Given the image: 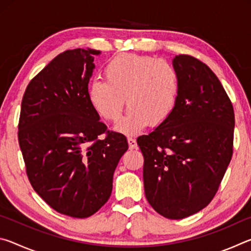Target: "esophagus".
I'll use <instances>...</instances> for the list:
<instances>
[{
	"label": "esophagus",
	"instance_id": "obj_1",
	"mask_svg": "<svg viewBox=\"0 0 251 251\" xmlns=\"http://www.w3.org/2000/svg\"><path fill=\"white\" fill-rule=\"evenodd\" d=\"M127 142H128V146L130 150H134V148L137 147V143H136V139L134 137H131V136H128L127 137Z\"/></svg>",
	"mask_w": 251,
	"mask_h": 251
}]
</instances>
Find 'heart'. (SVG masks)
I'll list each match as a JSON object with an SVG mask.
<instances>
[{"label":"heart","instance_id":"1","mask_svg":"<svg viewBox=\"0 0 251 251\" xmlns=\"http://www.w3.org/2000/svg\"><path fill=\"white\" fill-rule=\"evenodd\" d=\"M105 79H93L88 101L106 121L120 120L126 101L128 109L116 129L135 134L151 124L159 126L175 109L180 92L176 67L163 59L133 53L120 54L106 64Z\"/></svg>","mask_w":251,"mask_h":251}]
</instances>
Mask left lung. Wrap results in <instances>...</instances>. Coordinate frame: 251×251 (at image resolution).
Instances as JSON below:
<instances>
[{"label": "left lung", "mask_w": 251, "mask_h": 251, "mask_svg": "<svg viewBox=\"0 0 251 251\" xmlns=\"http://www.w3.org/2000/svg\"><path fill=\"white\" fill-rule=\"evenodd\" d=\"M180 92L171 117L137 144L151 206L168 219L201 211L215 197L233 151L235 113L222 83L190 55L173 61Z\"/></svg>", "instance_id": "1"}]
</instances>
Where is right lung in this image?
Returning <instances> with one entry per match:
<instances>
[{"instance_id":"1","label":"right lung","mask_w":251,"mask_h":251,"mask_svg":"<svg viewBox=\"0 0 251 251\" xmlns=\"http://www.w3.org/2000/svg\"><path fill=\"white\" fill-rule=\"evenodd\" d=\"M96 50H67L28 83L19 144L33 189L59 214L94 215L108 201L126 137L107 129L88 101ZM105 137L100 140L98 136Z\"/></svg>"}]
</instances>
